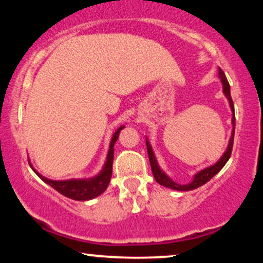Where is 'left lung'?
Returning <instances> with one entry per match:
<instances>
[{"instance_id": "8db88e82", "label": "left lung", "mask_w": 263, "mask_h": 263, "mask_svg": "<svg viewBox=\"0 0 263 263\" xmlns=\"http://www.w3.org/2000/svg\"><path fill=\"white\" fill-rule=\"evenodd\" d=\"M219 77H220L221 82H223V91H224L225 96L228 97V100H229L231 110H233V125H234L233 126V134H231V138H230L229 145H228L227 151H225L224 155L221 156V159L219 160V161L215 163V165L209 166V167H206L204 170H202V171H199L198 174L194 176L193 181L191 182V183L178 184V183H176V182L172 181L167 175H165L161 171V170H160L159 165H157V162H156L155 156H154L153 149H151L149 141L146 140L147 155H149L151 171H153V175H154V177H155L157 183H160L161 186H165L167 188H172V190H176V191H192V190H196V188L203 186V184L206 183V182L211 180V178L214 177V176L217 175L218 172L224 167L225 163L228 162V160L230 159L231 151H233V144H234V133H235V113H234V103H233V100H231V95H230V85H229V82H228L227 76H225L224 71L221 69H219Z\"/></svg>"}]
</instances>
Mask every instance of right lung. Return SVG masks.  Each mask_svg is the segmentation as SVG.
Masks as SVG:
<instances>
[{
  "label": "right lung",
  "instance_id": "obj_1",
  "mask_svg": "<svg viewBox=\"0 0 263 263\" xmlns=\"http://www.w3.org/2000/svg\"><path fill=\"white\" fill-rule=\"evenodd\" d=\"M124 126L120 128L113 134L112 140H110L109 150H108L107 161L104 163V167L101 171L100 175L96 177L91 178V180H67V181H52L45 178L44 176L34 170L36 175L42 178L45 183L51 186L54 190H57L59 193L63 196L67 197V198L75 199V200H88L95 198V197L100 196L107 190L108 183H109L110 177H112V166H113V156H114V144H116L117 139L119 137V133Z\"/></svg>",
  "mask_w": 263,
  "mask_h": 263
}]
</instances>
